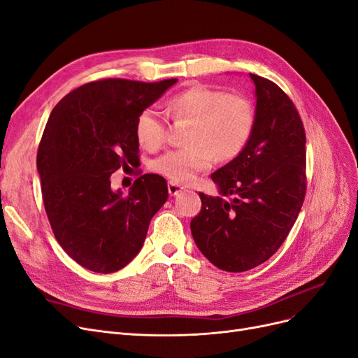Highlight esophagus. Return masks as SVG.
Returning <instances> with one entry per match:
<instances>
[{
	"mask_svg": "<svg viewBox=\"0 0 358 358\" xmlns=\"http://www.w3.org/2000/svg\"><path fill=\"white\" fill-rule=\"evenodd\" d=\"M184 192V187L181 184H178V182H174V181H169L168 182V193L171 194V196H177V194H180V193H182Z\"/></svg>",
	"mask_w": 358,
	"mask_h": 358,
	"instance_id": "34e87169",
	"label": "esophagus"
}]
</instances>
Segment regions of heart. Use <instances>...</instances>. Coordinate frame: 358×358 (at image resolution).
<instances>
[{
  "mask_svg": "<svg viewBox=\"0 0 358 358\" xmlns=\"http://www.w3.org/2000/svg\"><path fill=\"white\" fill-rule=\"evenodd\" d=\"M168 111L193 126L187 134L189 148L171 150L152 162V169L176 182H189L208 169L215 155L229 161L238 157L255 130V108L250 99L228 95L224 90L194 86L168 101ZM137 141L155 152L166 141L165 122L153 108H146L136 121Z\"/></svg>",
  "mask_w": 358,
  "mask_h": 358,
  "instance_id": "heart-1",
  "label": "heart"
}]
</instances>
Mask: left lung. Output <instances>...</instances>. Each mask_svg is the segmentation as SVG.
<instances>
[{
	"instance_id": "obj_1",
	"label": "left lung",
	"mask_w": 358,
	"mask_h": 358,
	"mask_svg": "<svg viewBox=\"0 0 358 358\" xmlns=\"http://www.w3.org/2000/svg\"><path fill=\"white\" fill-rule=\"evenodd\" d=\"M256 121L243 152L216 169L221 196L200 193L201 210L190 228L196 245L212 265L244 272L266 262L287 238L306 194V133L285 92L250 74Z\"/></svg>"
}]
</instances>
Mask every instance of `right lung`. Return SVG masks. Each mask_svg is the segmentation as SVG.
Returning a JSON list of instances; mask_svg holds the SVG:
<instances>
[{"mask_svg": "<svg viewBox=\"0 0 358 358\" xmlns=\"http://www.w3.org/2000/svg\"><path fill=\"white\" fill-rule=\"evenodd\" d=\"M177 82H90L61 99L46 122L36 157L45 210L59 245L92 272L129 265L168 199L161 176H141L124 196L111 189V174L138 159L137 117Z\"/></svg>", "mask_w": 358, "mask_h": 358, "instance_id": "1", "label": "right lung"}]
</instances>
